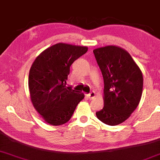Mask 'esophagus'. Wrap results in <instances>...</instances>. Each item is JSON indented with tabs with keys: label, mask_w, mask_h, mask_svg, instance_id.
Listing matches in <instances>:
<instances>
[{
	"label": "esophagus",
	"mask_w": 160,
	"mask_h": 160,
	"mask_svg": "<svg viewBox=\"0 0 160 160\" xmlns=\"http://www.w3.org/2000/svg\"><path fill=\"white\" fill-rule=\"evenodd\" d=\"M95 97V92H90L89 94H88V98L89 99H92V98H94Z\"/></svg>",
	"instance_id": "34e87169"
}]
</instances>
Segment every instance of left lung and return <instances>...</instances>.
<instances>
[{"label":"left lung","instance_id":"left-lung-1","mask_svg":"<svg viewBox=\"0 0 160 160\" xmlns=\"http://www.w3.org/2000/svg\"><path fill=\"white\" fill-rule=\"evenodd\" d=\"M93 53L104 82V106L96 115L106 124L118 125L126 121L139 103L142 73L130 53L118 46L99 48Z\"/></svg>","mask_w":160,"mask_h":160}]
</instances>
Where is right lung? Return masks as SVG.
Listing matches in <instances>:
<instances>
[{
    "mask_svg": "<svg viewBox=\"0 0 160 160\" xmlns=\"http://www.w3.org/2000/svg\"><path fill=\"white\" fill-rule=\"evenodd\" d=\"M88 51L85 46L57 43L36 57L29 72L28 86L34 108L48 124H64L72 118L84 95L66 87L70 66Z\"/></svg>",
    "mask_w": 160,
    "mask_h": 160,
    "instance_id": "1",
    "label": "right lung"
}]
</instances>
